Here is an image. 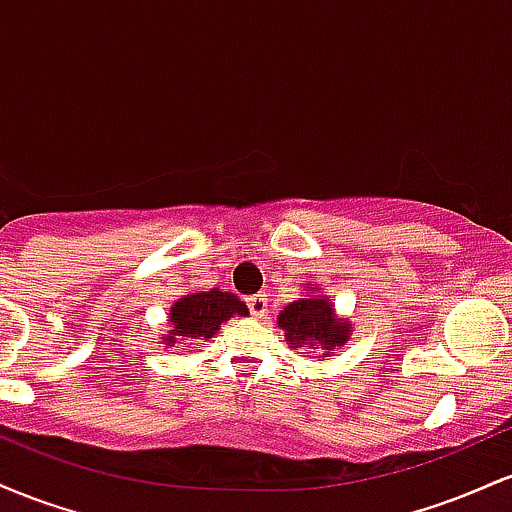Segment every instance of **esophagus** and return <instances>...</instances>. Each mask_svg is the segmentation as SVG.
I'll list each match as a JSON object with an SVG mask.
<instances>
[{"label":"esophagus","mask_w":512,"mask_h":512,"mask_svg":"<svg viewBox=\"0 0 512 512\" xmlns=\"http://www.w3.org/2000/svg\"><path fill=\"white\" fill-rule=\"evenodd\" d=\"M248 305L252 315L264 317V313H267V296H264V293H255V296L248 298Z\"/></svg>","instance_id":"obj_1"}]
</instances>
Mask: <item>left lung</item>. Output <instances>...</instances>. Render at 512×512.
<instances>
[{
	"label": "left lung",
	"instance_id": "1",
	"mask_svg": "<svg viewBox=\"0 0 512 512\" xmlns=\"http://www.w3.org/2000/svg\"><path fill=\"white\" fill-rule=\"evenodd\" d=\"M279 327L286 334V342L310 349H327L332 354L334 346H342L349 339V325L334 317L330 301L322 298H301L286 305L279 313Z\"/></svg>",
	"mask_w": 512,
	"mask_h": 512
}]
</instances>
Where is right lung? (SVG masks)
Returning a JSON list of instances; mask_svg holds the SVG:
<instances>
[{"instance_id":"add662e5","label":"right lung","mask_w":512,"mask_h":512,"mask_svg":"<svg viewBox=\"0 0 512 512\" xmlns=\"http://www.w3.org/2000/svg\"><path fill=\"white\" fill-rule=\"evenodd\" d=\"M233 315H248L245 303L238 301L233 293L211 289L180 298L170 310L173 337H168V346L180 344V339H209L219 330L221 322Z\"/></svg>"}]
</instances>
